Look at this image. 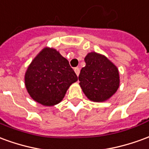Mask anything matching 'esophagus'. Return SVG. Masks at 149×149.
<instances>
[{"instance_id": "1", "label": "esophagus", "mask_w": 149, "mask_h": 149, "mask_svg": "<svg viewBox=\"0 0 149 149\" xmlns=\"http://www.w3.org/2000/svg\"><path fill=\"white\" fill-rule=\"evenodd\" d=\"M74 71L75 72H76V74L77 75V76H79V74H80V68H78V67H77V68H74Z\"/></svg>"}]
</instances>
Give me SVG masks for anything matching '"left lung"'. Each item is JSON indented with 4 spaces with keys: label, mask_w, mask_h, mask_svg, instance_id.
<instances>
[{
    "label": "left lung",
    "mask_w": 149,
    "mask_h": 149,
    "mask_svg": "<svg viewBox=\"0 0 149 149\" xmlns=\"http://www.w3.org/2000/svg\"><path fill=\"white\" fill-rule=\"evenodd\" d=\"M81 68L79 81L85 96L90 100L102 102L108 100L118 89L120 77L117 68L104 56L88 53Z\"/></svg>",
    "instance_id": "1"
}]
</instances>
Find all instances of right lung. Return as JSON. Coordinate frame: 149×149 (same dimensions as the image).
I'll use <instances>...</instances> for the list:
<instances>
[{
  "label": "right lung",
  "instance_id": "1",
  "mask_svg": "<svg viewBox=\"0 0 149 149\" xmlns=\"http://www.w3.org/2000/svg\"><path fill=\"white\" fill-rule=\"evenodd\" d=\"M77 76L68 60L54 49L45 48L29 66L24 77L30 97L38 103L52 106L60 103Z\"/></svg>",
  "mask_w": 149,
  "mask_h": 149
}]
</instances>
